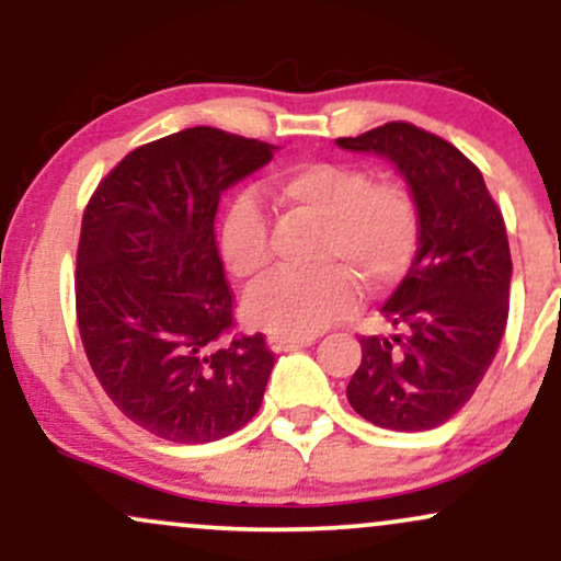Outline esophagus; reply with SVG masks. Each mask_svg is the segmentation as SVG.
Masks as SVG:
<instances>
[{
	"label": "esophagus",
	"instance_id": "1",
	"mask_svg": "<svg viewBox=\"0 0 561 561\" xmlns=\"http://www.w3.org/2000/svg\"><path fill=\"white\" fill-rule=\"evenodd\" d=\"M313 343H317L313 337H279V334H272V337H268V347H272L274 353L298 351V347H308Z\"/></svg>",
	"mask_w": 561,
	"mask_h": 561
}]
</instances>
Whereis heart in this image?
<instances>
[{"label":"heart","mask_w":561,"mask_h":561,"mask_svg":"<svg viewBox=\"0 0 561 561\" xmlns=\"http://www.w3.org/2000/svg\"><path fill=\"white\" fill-rule=\"evenodd\" d=\"M282 210L317 224L308 272L268 276L244 298V319L279 337H311L351 317L358 287L382 295L409 272L420 248V210L409 186L375 182L364 165L311 160L274 179ZM227 272L253 282L272 263L266 216L250 197H237L218 227Z\"/></svg>","instance_id":"heart-1"}]
</instances>
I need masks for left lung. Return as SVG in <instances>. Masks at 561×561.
Segmentation results:
<instances>
[{"instance_id": "obj_1", "label": "left lung", "mask_w": 561, "mask_h": 561, "mask_svg": "<svg viewBox=\"0 0 561 561\" xmlns=\"http://www.w3.org/2000/svg\"><path fill=\"white\" fill-rule=\"evenodd\" d=\"M337 145L390 158L420 210L416 259L382 308L392 332L358 337L362 364L347 401L396 433L440 427L474 396L504 337L512 282L504 216L478 165L409 121Z\"/></svg>"}]
</instances>
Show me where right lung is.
<instances>
[{"label": "right lung", "mask_w": 561, "mask_h": 561, "mask_svg": "<svg viewBox=\"0 0 561 561\" xmlns=\"http://www.w3.org/2000/svg\"><path fill=\"white\" fill-rule=\"evenodd\" d=\"M272 158L266 141L184 128L128 152L83 210V353L121 414L163 440H221L261 409L274 353L237 332L214 227L224 190Z\"/></svg>", "instance_id": "right-lung-1"}]
</instances>
